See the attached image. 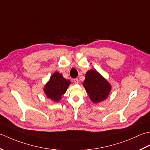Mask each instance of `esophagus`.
Instances as JSON below:
<instances>
[{
	"instance_id": "34e87169",
	"label": "esophagus",
	"mask_w": 150,
	"mask_h": 150,
	"mask_svg": "<svg viewBox=\"0 0 150 150\" xmlns=\"http://www.w3.org/2000/svg\"><path fill=\"white\" fill-rule=\"evenodd\" d=\"M74 83H76V84H78V83H79V80H78V78H75V79H74Z\"/></svg>"
}]
</instances>
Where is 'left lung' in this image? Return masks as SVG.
Instances as JSON below:
<instances>
[{
  "instance_id": "8db88e82",
  "label": "left lung",
  "mask_w": 150,
  "mask_h": 150,
  "mask_svg": "<svg viewBox=\"0 0 150 150\" xmlns=\"http://www.w3.org/2000/svg\"><path fill=\"white\" fill-rule=\"evenodd\" d=\"M83 86L90 99L94 103H99L105 100L111 89L108 81L93 69L85 74Z\"/></svg>"
}]
</instances>
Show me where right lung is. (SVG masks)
<instances>
[{"mask_svg":"<svg viewBox=\"0 0 150 150\" xmlns=\"http://www.w3.org/2000/svg\"><path fill=\"white\" fill-rule=\"evenodd\" d=\"M71 84L69 79L67 80L59 72H55L51 76L49 81L46 84L44 91L47 96L54 102H58L63 94L65 93L67 88Z\"/></svg>","mask_w":150,"mask_h":150,"instance_id":"right-lung-1","label":"right lung"}]
</instances>
